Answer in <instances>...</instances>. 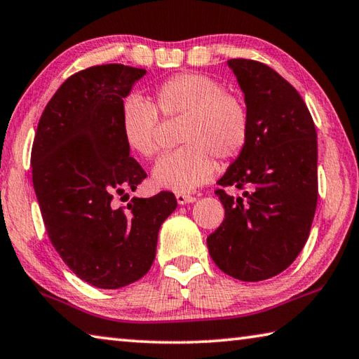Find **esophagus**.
<instances>
[{
    "mask_svg": "<svg viewBox=\"0 0 359 359\" xmlns=\"http://www.w3.org/2000/svg\"><path fill=\"white\" fill-rule=\"evenodd\" d=\"M196 197L194 196H189V194H183V192H178L176 194V202H178V205H186V203H194L196 202Z\"/></svg>",
    "mask_w": 359,
    "mask_h": 359,
    "instance_id": "obj_1",
    "label": "esophagus"
}]
</instances>
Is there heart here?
I'll list each match as a JSON object with an SVG mask.
<instances>
[{
  "label": "heart",
  "instance_id": "heart-1",
  "mask_svg": "<svg viewBox=\"0 0 359 359\" xmlns=\"http://www.w3.org/2000/svg\"><path fill=\"white\" fill-rule=\"evenodd\" d=\"M156 108L167 118L183 116L180 142L186 143L156 163L154 183L191 192L212 178L216 157L230 161L246 148L250 118L244 100L225 91L221 81L198 72L168 77L154 90ZM159 115L147 100L130 96L121 107V132L129 149L143 157L159 151Z\"/></svg>",
  "mask_w": 359,
  "mask_h": 359
}]
</instances>
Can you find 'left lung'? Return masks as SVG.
I'll return each mask as SVG.
<instances>
[{"mask_svg": "<svg viewBox=\"0 0 359 359\" xmlns=\"http://www.w3.org/2000/svg\"><path fill=\"white\" fill-rule=\"evenodd\" d=\"M244 93L246 148L217 181L243 189L216 196L224 222L206 238L211 259L231 278L257 282L292 265L309 238L318 198L317 132L299 93L263 62L227 61Z\"/></svg>", "mask_w": 359, "mask_h": 359, "instance_id": "8db88e82", "label": "left lung"}]
</instances>
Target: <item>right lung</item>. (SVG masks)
Returning <instances> with one entry per match:
<instances>
[{"instance_id": "1", "label": "right lung", "mask_w": 359, "mask_h": 359, "mask_svg": "<svg viewBox=\"0 0 359 359\" xmlns=\"http://www.w3.org/2000/svg\"><path fill=\"white\" fill-rule=\"evenodd\" d=\"M144 74L102 65L71 75L43 109L31 149L50 241L77 278L99 288H121L149 271L161 225L178 205L167 191L113 203L147 178L121 132L123 99Z\"/></svg>"}]
</instances>
